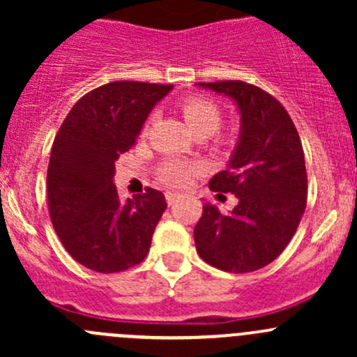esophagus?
Listing matches in <instances>:
<instances>
[{
    "mask_svg": "<svg viewBox=\"0 0 357 357\" xmlns=\"http://www.w3.org/2000/svg\"><path fill=\"white\" fill-rule=\"evenodd\" d=\"M179 199H181V195H179V193H176V192H167V193H165V200H167L169 205H172V204H174V202H178Z\"/></svg>",
    "mask_w": 357,
    "mask_h": 357,
    "instance_id": "1",
    "label": "esophagus"
}]
</instances>
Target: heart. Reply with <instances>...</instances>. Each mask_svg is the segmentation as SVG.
<instances>
[{"mask_svg":"<svg viewBox=\"0 0 357 357\" xmlns=\"http://www.w3.org/2000/svg\"><path fill=\"white\" fill-rule=\"evenodd\" d=\"M183 117L188 124L190 131L195 136H211L219 129L222 121V112L218 103L204 96H190L181 103ZM200 171V165L197 162L179 160H165L158 167V178L171 186H185L190 179Z\"/></svg>","mask_w":357,"mask_h":357,"instance_id":"obj_1","label":"heart"}]
</instances>
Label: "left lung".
<instances>
[{"mask_svg":"<svg viewBox=\"0 0 357 357\" xmlns=\"http://www.w3.org/2000/svg\"><path fill=\"white\" fill-rule=\"evenodd\" d=\"M233 100L240 135L226 171L208 181L212 192L238 199L229 214L205 204L197 222V252L228 273H250L275 261L297 231L307 200V174L298 132L282 103L243 81L199 82Z\"/></svg>","mask_w":357,"mask_h":357,"instance_id":"left-lung-1","label":"left lung"}]
</instances>
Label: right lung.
I'll return each mask as SVG.
<instances>
[{
    "instance_id": "obj_1",
    "label": "right lung",
    "mask_w": 357,
    "mask_h": 357,
    "mask_svg": "<svg viewBox=\"0 0 357 357\" xmlns=\"http://www.w3.org/2000/svg\"><path fill=\"white\" fill-rule=\"evenodd\" d=\"M171 89L138 81L103 84L72 107L56 132L46 178L50 218L66 250L88 269L126 271L149 254L167 202L153 188L121 202L115 160Z\"/></svg>"
}]
</instances>
